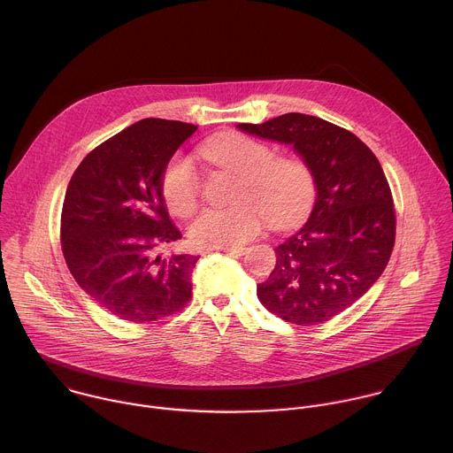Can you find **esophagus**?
<instances>
[{
    "label": "esophagus",
    "mask_w": 453,
    "mask_h": 453,
    "mask_svg": "<svg viewBox=\"0 0 453 453\" xmlns=\"http://www.w3.org/2000/svg\"><path fill=\"white\" fill-rule=\"evenodd\" d=\"M221 251H223V253H226V255L241 257V255H244V253H246V248H223Z\"/></svg>",
    "instance_id": "34e87169"
}]
</instances>
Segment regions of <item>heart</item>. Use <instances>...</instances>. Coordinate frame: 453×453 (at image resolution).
I'll return each instance as SVG.
<instances>
[{
    "label": "heart",
    "mask_w": 453,
    "mask_h": 453,
    "mask_svg": "<svg viewBox=\"0 0 453 453\" xmlns=\"http://www.w3.org/2000/svg\"><path fill=\"white\" fill-rule=\"evenodd\" d=\"M200 156L239 175L237 203L230 209H207L189 226V239L200 248H235L255 237L265 225L290 228L307 216L316 196L311 166L297 156H274L273 150L244 134L223 132L207 139ZM168 211L191 216L200 202V180L193 165L173 156L159 179Z\"/></svg>",
    "instance_id": "obj_1"
}]
</instances>
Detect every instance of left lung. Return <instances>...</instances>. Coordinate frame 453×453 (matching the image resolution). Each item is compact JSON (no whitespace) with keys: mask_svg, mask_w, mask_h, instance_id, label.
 Masks as SVG:
<instances>
[{"mask_svg":"<svg viewBox=\"0 0 453 453\" xmlns=\"http://www.w3.org/2000/svg\"><path fill=\"white\" fill-rule=\"evenodd\" d=\"M239 128L292 144L318 189L307 223L276 248L258 301L285 321L325 323L358 301L390 260L395 209L383 168L357 135L314 116L290 112Z\"/></svg>","mask_w":453,"mask_h":453,"instance_id":"left-lung-1","label":"left lung"}]
</instances>
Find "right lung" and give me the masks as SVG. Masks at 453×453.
Here are the masks:
<instances>
[{
  "label": "right lung",
  "instance_id": "obj_1",
  "mask_svg": "<svg viewBox=\"0 0 453 453\" xmlns=\"http://www.w3.org/2000/svg\"><path fill=\"white\" fill-rule=\"evenodd\" d=\"M195 125L148 118L89 152L61 211V250L79 287L125 321L150 323L191 301L195 255L163 257L180 239L159 188L161 172Z\"/></svg>",
  "mask_w": 453,
  "mask_h": 453
}]
</instances>
